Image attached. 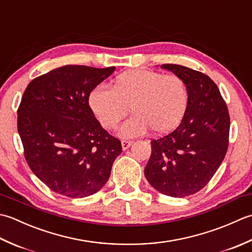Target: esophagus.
<instances>
[{"label": "esophagus", "instance_id": "esophagus-1", "mask_svg": "<svg viewBox=\"0 0 252 252\" xmlns=\"http://www.w3.org/2000/svg\"><path fill=\"white\" fill-rule=\"evenodd\" d=\"M133 144V142L132 141H126V140H123L122 142H121V145H122V149L123 151H126L127 148H129L131 145Z\"/></svg>", "mask_w": 252, "mask_h": 252}]
</instances>
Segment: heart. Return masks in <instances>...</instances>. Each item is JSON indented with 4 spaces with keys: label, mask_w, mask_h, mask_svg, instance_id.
Wrapping results in <instances>:
<instances>
[{
    "label": "heart",
    "mask_w": 252,
    "mask_h": 252,
    "mask_svg": "<svg viewBox=\"0 0 252 252\" xmlns=\"http://www.w3.org/2000/svg\"><path fill=\"white\" fill-rule=\"evenodd\" d=\"M89 105L107 130L116 129L130 107L133 115L119 129L122 137L141 136L149 129L155 134H165L183 120L189 105V89L176 74L133 69L117 76L111 90L94 89Z\"/></svg>",
    "instance_id": "b5f03b06"
}]
</instances>
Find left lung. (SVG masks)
<instances>
[{
  "mask_svg": "<svg viewBox=\"0 0 252 252\" xmlns=\"http://www.w3.org/2000/svg\"><path fill=\"white\" fill-rule=\"evenodd\" d=\"M161 68L184 80L189 105L173 132L151 142L152 155L144 172L161 194L186 197L207 185L225 157L229 115L217 84L205 73L173 63Z\"/></svg>",
  "mask_w": 252,
  "mask_h": 252,
  "instance_id": "1",
  "label": "left lung"
}]
</instances>
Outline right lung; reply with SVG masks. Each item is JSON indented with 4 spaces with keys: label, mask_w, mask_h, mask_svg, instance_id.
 Returning a JSON list of instances; mask_svg holds the SVG:
<instances>
[{
    "label": "right lung",
    "mask_w": 252,
    "mask_h": 252,
    "mask_svg": "<svg viewBox=\"0 0 252 252\" xmlns=\"http://www.w3.org/2000/svg\"><path fill=\"white\" fill-rule=\"evenodd\" d=\"M115 69L63 66L32 80L25 91L17 111L25 157L57 194L83 198L97 192L122 152L89 105L91 92Z\"/></svg>",
    "instance_id": "1"
}]
</instances>
